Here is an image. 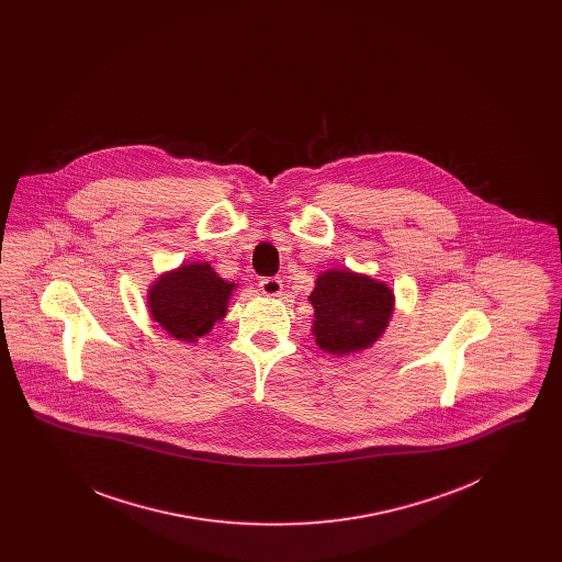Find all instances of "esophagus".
Listing matches in <instances>:
<instances>
[{
    "instance_id": "obj_1",
    "label": "esophagus",
    "mask_w": 562,
    "mask_h": 562,
    "mask_svg": "<svg viewBox=\"0 0 562 562\" xmlns=\"http://www.w3.org/2000/svg\"><path fill=\"white\" fill-rule=\"evenodd\" d=\"M259 291L268 296H278L282 293V280L280 278H263L259 282Z\"/></svg>"
}]
</instances>
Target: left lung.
Returning a JSON list of instances; mask_svg holds the SVG:
<instances>
[{
	"label": "left lung",
	"mask_w": 562,
	"mask_h": 562,
	"mask_svg": "<svg viewBox=\"0 0 562 562\" xmlns=\"http://www.w3.org/2000/svg\"><path fill=\"white\" fill-rule=\"evenodd\" d=\"M310 301L316 310L312 326L316 344L337 356L371 348L394 312V293L387 284L349 269L321 273Z\"/></svg>",
	"instance_id": "left-lung-1"
}]
</instances>
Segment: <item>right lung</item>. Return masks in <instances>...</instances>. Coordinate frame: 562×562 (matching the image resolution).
I'll return each mask as SVG.
<instances>
[{"label": "right lung", "mask_w": 562, "mask_h": 562, "mask_svg": "<svg viewBox=\"0 0 562 562\" xmlns=\"http://www.w3.org/2000/svg\"><path fill=\"white\" fill-rule=\"evenodd\" d=\"M236 284L225 282L211 263H189L160 276L147 294L151 318L181 341H198L225 318Z\"/></svg>", "instance_id": "add662e5"}]
</instances>
